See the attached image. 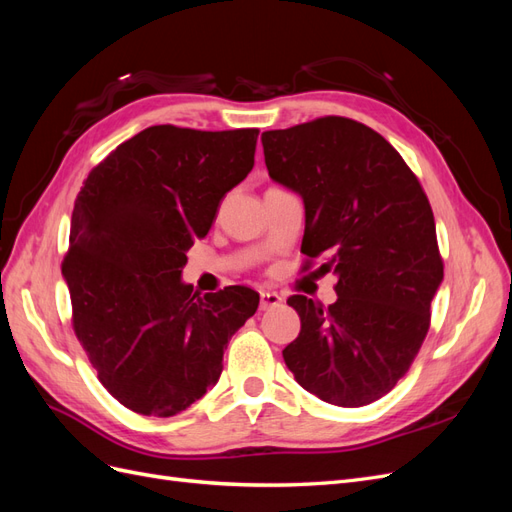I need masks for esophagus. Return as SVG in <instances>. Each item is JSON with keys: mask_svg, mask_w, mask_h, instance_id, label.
I'll return each instance as SVG.
<instances>
[{"mask_svg": "<svg viewBox=\"0 0 512 512\" xmlns=\"http://www.w3.org/2000/svg\"><path fill=\"white\" fill-rule=\"evenodd\" d=\"M282 303V297L277 292H260V309H271Z\"/></svg>", "mask_w": 512, "mask_h": 512, "instance_id": "1", "label": "esophagus"}]
</instances>
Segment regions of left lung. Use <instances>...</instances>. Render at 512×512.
<instances>
[{
	"label": "left lung",
	"mask_w": 512,
	"mask_h": 512,
	"mask_svg": "<svg viewBox=\"0 0 512 512\" xmlns=\"http://www.w3.org/2000/svg\"><path fill=\"white\" fill-rule=\"evenodd\" d=\"M271 179L305 203L303 271L337 275L324 307L292 294L301 333L284 361L305 391L342 408L389 393L408 374L431 322L442 277L425 190L397 149L348 117L262 132Z\"/></svg>",
	"instance_id": "1"
}]
</instances>
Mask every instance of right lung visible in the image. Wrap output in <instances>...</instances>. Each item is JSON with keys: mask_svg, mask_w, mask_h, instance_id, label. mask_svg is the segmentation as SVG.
Listing matches in <instances>:
<instances>
[{"mask_svg": "<svg viewBox=\"0 0 512 512\" xmlns=\"http://www.w3.org/2000/svg\"><path fill=\"white\" fill-rule=\"evenodd\" d=\"M258 132L151 126L91 168L74 200L61 262L72 329L104 389L136 414L190 408L256 314L252 288L200 297L181 271L220 200L252 170Z\"/></svg>", "mask_w": 512, "mask_h": 512, "instance_id": "obj_1", "label": "right lung"}]
</instances>
